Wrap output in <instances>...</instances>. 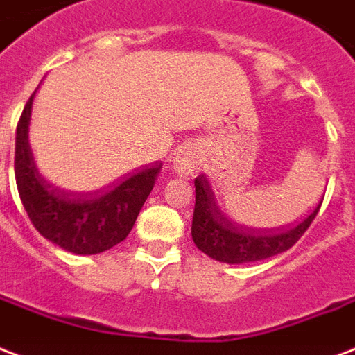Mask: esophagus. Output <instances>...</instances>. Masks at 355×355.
Returning <instances> with one entry per match:
<instances>
[{
    "label": "esophagus",
    "instance_id": "esophagus-1",
    "mask_svg": "<svg viewBox=\"0 0 355 355\" xmlns=\"http://www.w3.org/2000/svg\"><path fill=\"white\" fill-rule=\"evenodd\" d=\"M174 168L178 174H191L194 168V153L191 148L178 149L174 157Z\"/></svg>",
    "mask_w": 355,
    "mask_h": 355
}]
</instances>
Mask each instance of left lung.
Returning <instances> with one entry per match:
<instances>
[{"mask_svg": "<svg viewBox=\"0 0 355 355\" xmlns=\"http://www.w3.org/2000/svg\"><path fill=\"white\" fill-rule=\"evenodd\" d=\"M194 194L196 200L191 228L194 245L213 260L226 263L258 262L288 250L307 232L322 206L320 202L311 215L288 228L249 230L226 217L204 175L194 180Z\"/></svg>", "mask_w": 355, "mask_h": 355, "instance_id": "1", "label": "left lung"}]
</instances>
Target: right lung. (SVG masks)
Segmentation results:
<instances>
[{
  "label": "right lung",
  "mask_w": 355,
  "mask_h": 355,
  "mask_svg": "<svg viewBox=\"0 0 355 355\" xmlns=\"http://www.w3.org/2000/svg\"><path fill=\"white\" fill-rule=\"evenodd\" d=\"M33 95L16 127L15 175L29 220L48 241L74 254H97L121 243L135 226L162 162H153L125 175L112 189L92 194L63 193L37 170L29 148V119Z\"/></svg>",
  "instance_id": "1"
}]
</instances>
